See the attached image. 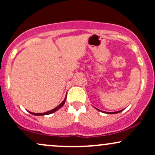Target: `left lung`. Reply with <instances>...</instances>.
Instances as JSON below:
<instances>
[{"mask_svg": "<svg viewBox=\"0 0 155 155\" xmlns=\"http://www.w3.org/2000/svg\"><path fill=\"white\" fill-rule=\"evenodd\" d=\"M98 110V109H97ZM99 111H100V110H99ZM121 111H116V112H109V113H108V112H107V114H117V113H119V112H120ZM103 112V111H102ZM105 113H106V112H105Z\"/></svg>", "mask_w": 155, "mask_h": 155, "instance_id": "8db88e82", "label": "left lung"}]
</instances>
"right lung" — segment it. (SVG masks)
Returning a JSON list of instances; mask_svg holds the SVG:
<instances>
[{
  "mask_svg": "<svg viewBox=\"0 0 155 155\" xmlns=\"http://www.w3.org/2000/svg\"><path fill=\"white\" fill-rule=\"evenodd\" d=\"M65 100H66V97H65V100H64L63 102L61 103V104H60L59 106H57L56 108H54V109H51V110H50V111H47V112H44V113H33V112H30V113L31 114H33V115H35V116H43V115H47V114H52V113H54V112H55L56 111H58V109H59V108H60L62 107V106H63L64 104H65Z\"/></svg>",
  "mask_w": 155,
  "mask_h": 155,
  "instance_id": "1",
  "label": "right lung"
}]
</instances>
